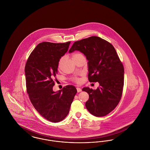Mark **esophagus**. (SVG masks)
Wrapping results in <instances>:
<instances>
[{"label": "esophagus", "instance_id": "obj_1", "mask_svg": "<svg viewBox=\"0 0 150 150\" xmlns=\"http://www.w3.org/2000/svg\"><path fill=\"white\" fill-rule=\"evenodd\" d=\"M76 89H77V92H81L82 91V90H81V89L80 88H76Z\"/></svg>", "mask_w": 150, "mask_h": 150}]
</instances>
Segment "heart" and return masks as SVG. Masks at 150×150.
Instances as JSON below:
<instances>
[{"instance_id": "heart-1", "label": "heart", "mask_w": 150, "mask_h": 150, "mask_svg": "<svg viewBox=\"0 0 150 150\" xmlns=\"http://www.w3.org/2000/svg\"><path fill=\"white\" fill-rule=\"evenodd\" d=\"M82 56H83V55L81 53H75V54H74L72 55V58H75V57ZM62 58L60 59V60L59 61V62H58V67H60V66H61V63H62ZM72 80L74 82H75V83H80V81H81L80 79L78 77H77V76H74V77L72 78Z\"/></svg>"}]
</instances>
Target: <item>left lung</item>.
Wrapping results in <instances>:
<instances>
[{
	"label": "left lung",
	"instance_id": "1",
	"mask_svg": "<svg viewBox=\"0 0 150 150\" xmlns=\"http://www.w3.org/2000/svg\"><path fill=\"white\" fill-rule=\"evenodd\" d=\"M82 52L88 60V80L98 82L93 90L83 88L89 98L86 103L88 111L94 116H104L111 112L121 100L124 86V69L114 46L98 36H91L73 44L69 53Z\"/></svg>",
	"mask_w": 150,
	"mask_h": 150
}]
</instances>
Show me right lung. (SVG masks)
Wrapping results in <instances>:
<instances>
[{
    "instance_id": "add662e5",
    "label": "right lung",
    "mask_w": 150,
    "mask_h": 150,
    "mask_svg": "<svg viewBox=\"0 0 150 150\" xmlns=\"http://www.w3.org/2000/svg\"><path fill=\"white\" fill-rule=\"evenodd\" d=\"M70 43H39L25 65L26 91L30 101L42 116L53 122L62 121L67 116L77 93L71 85L57 92L53 91L59 59L67 52Z\"/></svg>"
}]
</instances>
